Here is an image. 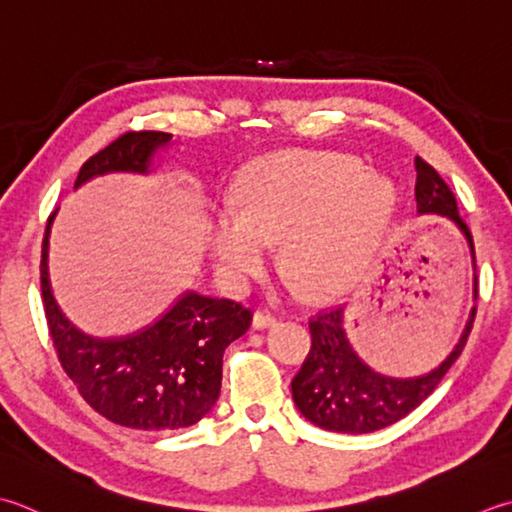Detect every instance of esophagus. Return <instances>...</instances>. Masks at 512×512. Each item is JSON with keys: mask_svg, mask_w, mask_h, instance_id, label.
<instances>
[{"mask_svg": "<svg viewBox=\"0 0 512 512\" xmlns=\"http://www.w3.org/2000/svg\"><path fill=\"white\" fill-rule=\"evenodd\" d=\"M275 322H277V319L270 313H264V310H257V313L253 315V328L255 330L270 328V326H275Z\"/></svg>", "mask_w": 512, "mask_h": 512, "instance_id": "esophagus-1", "label": "esophagus"}]
</instances>
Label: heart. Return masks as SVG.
I'll return each instance as SVG.
<instances>
[{
	"label": "heart",
	"mask_w": 512,
	"mask_h": 512,
	"mask_svg": "<svg viewBox=\"0 0 512 512\" xmlns=\"http://www.w3.org/2000/svg\"><path fill=\"white\" fill-rule=\"evenodd\" d=\"M397 188L342 153H279L255 159L235 184V210L215 217L208 233L219 275L242 284L266 266L282 239V264L308 293L328 295L368 262L393 215Z\"/></svg>",
	"instance_id": "b5f03b06"
}]
</instances>
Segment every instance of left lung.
<instances>
[{
  "mask_svg": "<svg viewBox=\"0 0 512 512\" xmlns=\"http://www.w3.org/2000/svg\"><path fill=\"white\" fill-rule=\"evenodd\" d=\"M415 170L417 213L448 217L466 237L470 259H473V299H477L473 235L464 219L459 217L453 190L422 157H415ZM475 313L477 308L473 306L462 337L442 364L426 375L399 379L375 373L355 353L344 330V308L319 310V315L310 317L308 322L313 346L290 384L295 406L308 422L324 430H333V433L364 435L399 422L433 393L450 366L462 355L475 322Z\"/></svg>",
  "mask_w": 512,
  "mask_h": 512,
  "instance_id": "obj_1",
  "label": "left lung"
}]
</instances>
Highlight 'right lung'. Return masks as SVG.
I'll list each match as a JSON object with an SVG mask.
<instances>
[{
    "label": "right lung",
    "mask_w": 512,
    "mask_h": 512,
    "mask_svg": "<svg viewBox=\"0 0 512 512\" xmlns=\"http://www.w3.org/2000/svg\"><path fill=\"white\" fill-rule=\"evenodd\" d=\"M170 133L130 130L82 166L75 188L106 173H150ZM48 217L42 244V297L50 337L79 395L113 424L137 430H177L197 424L222 388V359L242 337L253 313L230 299L188 290L166 313L126 337H93L75 328L57 306L48 273Z\"/></svg>",
    "instance_id": "1"
}]
</instances>
